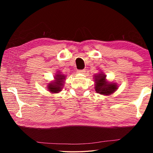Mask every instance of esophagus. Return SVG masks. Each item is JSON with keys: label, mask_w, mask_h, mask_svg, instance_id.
<instances>
[{"label": "esophagus", "mask_w": 153, "mask_h": 153, "mask_svg": "<svg viewBox=\"0 0 153 153\" xmlns=\"http://www.w3.org/2000/svg\"><path fill=\"white\" fill-rule=\"evenodd\" d=\"M86 71L84 70V69H82V70H77V74H84Z\"/></svg>", "instance_id": "obj_1"}]
</instances>
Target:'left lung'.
I'll return each mask as SVG.
<instances>
[{
    "label": "left lung",
    "instance_id": "left-lung-1",
    "mask_svg": "<svg viewBox=\"0 0 153 153\" xmlns=\"http://www.w3.org/2000/svg\"><path fill=\"white\" fill-rule=\"evenodd\" d=\"M106 77L103 72H99V74L94 75V89L98 94L108 96L113 94L118 89V86L116 82L107 81Z\"/></svg>",
    "mask_w": 153,
    "mask_h": 153
}]
</instances>
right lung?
<instances>
[{"label":"right lung","mask_w":153,"mask_h":153,"mask_svg":"<svg viewBox=\"0 0 153 153\" xmlns=\"http://www.w3.org/2000/svg\"><path fill=\"white\" fill-rule=\"evenodd\" d=\"M65 79L66 76L61 74V71H58L55 74V76H54V80L51 81L46 86L48 91L53 93V94H56V93L60 92L64 86Z\"/></svg>","instance_id":"add662e5"}]
</instances>
